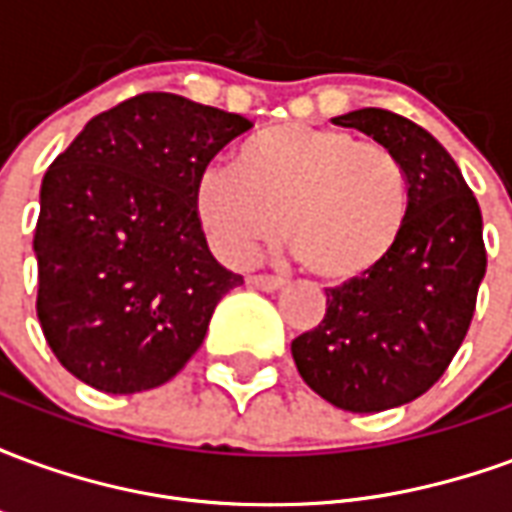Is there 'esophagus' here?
Returning <instances> with one entry per match:
<instances>
[{"mask_svg": "<svg viewBox=\"0 0 512 512\" xmlns=\"http://www.w3.org/2000/svg\"><path fill=\"white\" fill-rule=\"evenodd\" d=\"M246 282H249L252 288H260V290H279L282 285H285V279L274 277V274H249Z\"/></svg>", "mask_w": 512, "mask_h": 512, "instance_id": "esophagus-1", "label": "esophagus"}]
</instances>
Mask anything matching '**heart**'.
I'll use <instances>...</instances> for the list:
<instances>
[{
    "label": "heart",
    "mask_w": 512,
    "mask_h": 512,
    "mask_svg": "<svg viewBox=\"0 0 512 512\" xmlns=\"http://www.w3.org/2000/svg\"><path fill=\"white\" fill-rule=\"evenodd\" d=\"M233 169L211 167L194 205L213 246L246 263L277 235L312 277L345 285L395 255L411 224L406 164L343 128L268 126L235 150Z\"/></svg>",
    "instance_id": "1"
}]
</instances>
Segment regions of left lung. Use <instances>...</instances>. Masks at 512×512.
Listing matches in <instances>:
<instances>
[{"label": "left lung", "mask_w": 512, "mask_h": 512, "mask_svg": "<svg viewBox=\"0 0 512 512\" xmlns=\"http://www.w3.org/2000/svg\"><path fill=\"white\" fill-rule=\"evenodd\" d=\"M334 123L400 156L414 213L384 266L326 290L323 321L290 351L312 392L343 411L370 414L425 395L458 354L488 263L483 213L450 153L408 117L367 106Z\"/></svg>", "instance_id": "8db88e82"}]
</instances>
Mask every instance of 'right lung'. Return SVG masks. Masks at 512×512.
<instances>
[{
    "label": "right lung",
    "instance_id": "right-lung-1",
    "mask_svg": "<svg viewBox=\"0 0 512 512\" xmlns=\"http://www.w3.org/2000/svg\"><path fill=\"white\" fill-rule=\"evenodd\" d=\"M252 120L175 93L95 115L54 158L35 224L38 321L60 365L101 392L167 384L244 277L208 249L194 194Z\"/></svg>",
    "mask_w": 512,
    "mask_h": 512
}]
</instances>
